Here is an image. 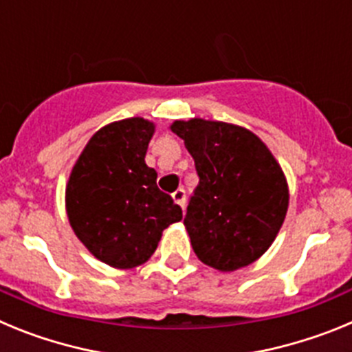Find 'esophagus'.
Wrapping results in <instances>:
<instances>
[{"mask_svg":"<svg viewBox=\"0 0 352 352\" xmlns=\"http://www.w3.org/2000/svg\"><path fill=\"white\" fill-rule=\"evenodd\" d=\"M173 199H174V203L179 204L182 208H185V203H186V194L183 188H178V190L174 192L173 194Z\"/></svg>","mask_w":352,"mask_h":352,"instance_id":"34e87169","label":"esophagus"}]
</instances>
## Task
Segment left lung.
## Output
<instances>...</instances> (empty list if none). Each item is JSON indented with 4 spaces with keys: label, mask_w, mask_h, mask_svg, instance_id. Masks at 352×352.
<instances>
[{
    "label": "left lung",
    "mask_w": 352,
    "mask_h": 352,
    "mask_svg": "<svg viewBox=\"0 0 352 352\" xmlns=\"http://www.w3.org/2000/svg\"><path fill=\"white\" fill-rule=\"evenodd\" d=\"M195 162L199 185L185 227L195 256L219 272H236L272 247L284 223V170L256 133L194 118L170 125Z\"/></svg>",
    "instance_id": "obj_1"
}]
</instances>
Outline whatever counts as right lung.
I'll return each instance as SVG.
<instances>
[{
  "label": "right lung",
  "instance_id": "right-lung-1",
  "mask_svg": "<svg viewBox=\"0 0 352 352\" xmlns=\"http://www.w3.org/2000/svg\"><path fill=\"white\" fill-rule=\"evenodd\" d=\"M155 125L129 118L102 126L72 169L65 190L68 222L82 245L118 270L144 264L182 208L157 186L144 157Z\"/></svg>",
  "mask_w": 352,
  "mask_h": 352
}]
</instances>
